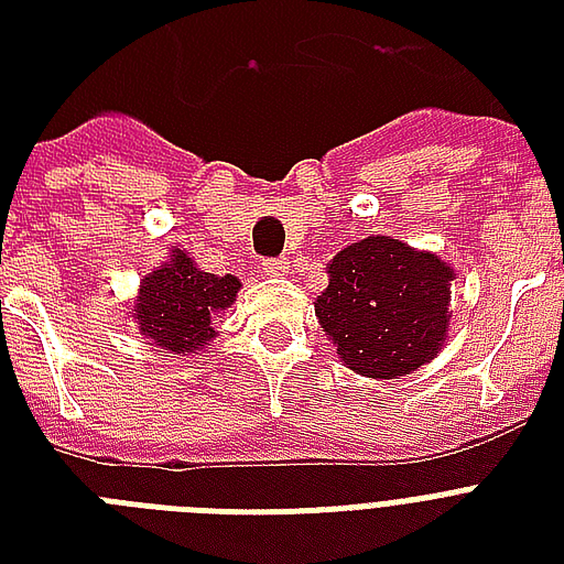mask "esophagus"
I'll use <instances>...</instances> for the list:
<instances>
[{
    "mask_svg": "<svg viewBox=\"0 0 564 564\" xmlns=\"http://www.w3.org/2000/svg\"><path fill=\"white\" fill-rule=\"evenodd\" d=\"M260 269H263V274H269V278H278V274L286 272V260H263Z\"/></svg>",
    "mask_w": 564,
    "mask_h": 564,
    "instance_id": "obj_1",
    "label": "esophagus"
}]
</instances>
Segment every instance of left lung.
<instances>
[{
  "mask_svg": "<svg viewBox=\"0 0 564 564\" xmlns=\"http://www.w3.org/2000/svg\"><path fill=\"white\" fill-rule=\"evenodd\" d=\"M327 274L316 316L348 369L392 380L436 357L447 330L451 265L398 239L369 237L343 248Z\"/></svg>",
  "mask_w": 564,
  "mask_h": 564,
  "instance_id": "8db88e82",
  "label": "left lung"
}]
</instances>
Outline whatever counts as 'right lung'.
Instances as JSON below:
<instances>
[{
	"label": "right lung",
	"mask_w": 564,
	"mask_h": 564,
	"mask_svg": "<svg viewBox=\"0 0 564 564\" xmlns=\"http://www.w3.org/2000/svg\"><path fill=\"white\" fill-rule=\"evenodd\" d=\"M237 290L239 281L234 274L216 278L202 272L175 248L170 263L143 281L134 310L140 334L170 354L198 351V345H207L216 334L210 318L234 304Z\"/></svg>",
	"instance_id": "obj_1"
}]
</instances>
